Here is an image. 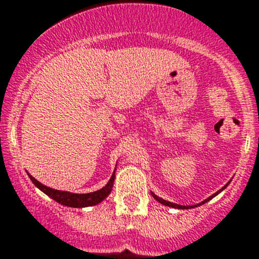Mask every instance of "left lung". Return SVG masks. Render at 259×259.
Masks as SVG:
<instances>
[{
	"label": "left lung",
	"instance_id": "1",
	"mask_svg": "<svg viewBox=\"0 0 259 259\" xmlns=\"http://www.w3.org/2000/svg\"><path fill=\"white\" fill-rule=\"evenodd\" d=\"M229 184H230V181H229L228 184L225 185L224 188H221V189H220L219 192H216V193H214V194H212L211 197H208V198H207V199H204V200H203V202L198 203V204H194V206H181V204H176V203H171V202H168V200H165V199H162V198L157 197V195L154 194V193H151V194L153 195V198H154V199L157 200V202H159V203H161V204H163V206L172 207V208H179V209H189V208H194V207H198V206H202V204H204V203H206V202H208V200H211L212 198H214V197H216V195L219 194V193H221L222 190H224L225 188L228 187Z\"/></svg>",
	"mask_w": 259,
	"mask_h": 259
}]
</instances>
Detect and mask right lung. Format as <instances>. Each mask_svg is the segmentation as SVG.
<instances>
[{"mask_svg": "<svg viewBox=\"0 0 259 259\" xmlns=\"http://www.w3.org/2000/svg\"><path fill=\"white\" fill-rule=\"evenodd\" d=\"M28 176L30 178V180L33 181V184H34L38 189L42 190L45 194H47L48 197L52 198L53 200H56L57 203H60L62 206L74 207V208H83V207L96 206V204L101 203L103 199H106V198L110 195L113 187V181H115V171H113L111 179L102 189L97 190V192L93 193H87V194H76V193L52 189V188H48L46 187V185H43L42 183H39V181H38L37 179L33 178L30 174H28Z\"/></svg>", "mask_w": 259, "mask_h": 259, "instance_id": "add662e5", "label": "right lung"}]
</instances>
